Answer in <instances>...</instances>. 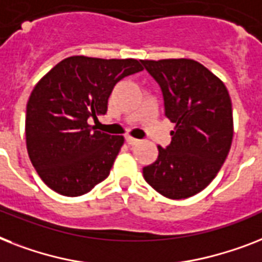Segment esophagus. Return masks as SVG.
Instances as JSON below:
<instances>
[{
    "mask_svg": "<svg viewBox=\"0 0 262 262\" xmlns=\"http://www.w3.org/2000/svg\"><path fill=\"white\" fill-rule=\"evenodd\" d=\"M126 142L129 144V145H136V144H138L140 142V140H137V138L132 137V136H126Z\"/></svg>",
    "mask_w": 262,
    "mask_h": 262,
    "instance_id": "esophagus-1",
    "label": "esophagus"
}]
</instances>
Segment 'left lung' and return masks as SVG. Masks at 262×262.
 <instances>
[{
	"label": "left lung",
	"mask_w": 262,
	"mask_h": 262,
	"mask_svg": "<svg viewBox=\"0 0 262 262\" xmlns=\"http://www.w3.org/2000/svg\"><path fill=\"white\" fill-rule=\"evenodd\" d=\"M160 84L165 116L175 124L167 148L142 168L145 182L169 199H186L212 182L230 150L234 124L226 86L192 59L141 60Z\"/></svg>",
	"instance_id": "8db88e82"
}]
</instances>
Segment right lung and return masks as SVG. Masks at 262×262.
<instances>
[{"mask_svg": "<svg viewBox=\"0 0 262 262\" xmlns=\"http://www.w3.org/2000/svg\"><path fill=\"white\" fill-rule=\"evenodd\" d=\"M137 59L70 56L36 83L27 103L25 140L41 180L64 196H80L109 176L124 136L91 129L107 112L113 89L142 71Z\"/></svg>", "mask_w": 262, "mask_h": 262, "instance_id": "add662e5", "label": "right lung"}]
</instances>
